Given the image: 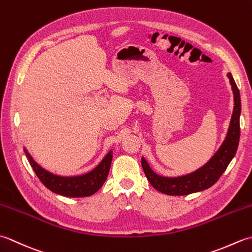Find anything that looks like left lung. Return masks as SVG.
I'll return each instance as SVG.
<instances>
[{
    "label": "left lung",
    "instance_id": "obj_1",
    "mask_svg": "<svg viewBox=\"0 0 252 252\" xmlns=\"http://www.w3.org/2000/svg\"><path fill=\"white\" fill-rule=\"evenodd\" d=\"M227 77L229 79V83L232 85L234 94V110L231 122H229L227 134L222 145L202 167L190 173L180 176H163L156 173L148 164L147 160L142 157L143 170L154 189L171 196L192 194V192L205 190L211 187L226 170L227 165L232 161L238 148L240 136L239 118L240 111H242L239 90L231 72L227 73Z\"/></svg>",
    "mask_w": 252,
    "mask_h": 252
}]
</instances>
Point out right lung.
<instances>
[{"label": "right lung", "instance_id": "1", "mask_svg": "<svg viewBox=\"0 0 252 252\" xmlns=\"http://www.w3.org/2000/svg\"><path fill=\"white\" fill-rule=\"evenodd\" d=\"M24 152L26 153V156L28 158L32 169L45 187L55 194L71 198L87 197L95 194L105 183L112 160V149H110L93 170L79 175L63 176L52 173L42 168L32 158L26 147H24Z\"/></svg>", "mask_w": 252, "mask_h": 252}]
</instances>
